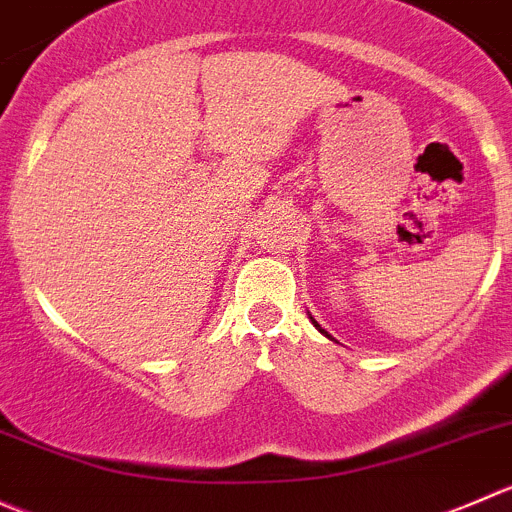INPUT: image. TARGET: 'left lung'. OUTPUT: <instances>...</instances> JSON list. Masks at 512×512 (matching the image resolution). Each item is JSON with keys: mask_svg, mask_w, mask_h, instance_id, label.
<instances>
[{"mask_svg": "<svg viewBox=\"0 0 512 512\" xmlns=\"http://www.w3.org/2000/svg\"><path fill=\"white\" fill-rule=\"evenodd\" d=\"M311 321H313V326H316V328H318V331H321V333H323V336H328V331H323V328H321V326H318V321H316V318H313V316H311ZM328 338H331V336H328Z\"/></svg>", "mask_w": 512, "mask_h": 512, "instance_id": "left-lung-1", "label": "left lung"}]
</instances>
